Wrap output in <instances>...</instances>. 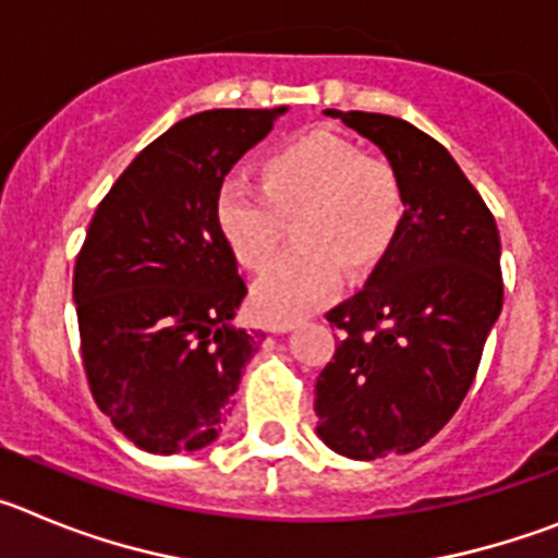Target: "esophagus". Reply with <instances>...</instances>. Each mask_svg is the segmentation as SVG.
I'll use <instances>...</instances> for the list:
<instances>
[{
	"instance_id": "1",
	"label": "esophagus",
	"mask_w": 558,
	"mask_h": 558,
	"mask_svg": "<svg viewBox=\"0 0 558 558\" xmlns=\"http://www.w3.org/2000/svg\"><path fill=\"white\" fill-rule=\"evenodd\" d=\"M295 324L293 322H274V324H268V332H288V329H293Z\"/></svg>"
}]
</instances>
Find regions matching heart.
Returning <instances> with one entry per match:
<instances>
[{"label": "heart", "instance_id": "b5f03b06", "mask_svg": "<svg viewBox=\"0 0 558 558\" xmlns=\"http://www.w3.org/2000/svg\"><path fill=\"white\" fill-rule=\"evenodd\" d=\"M259 186L223 181L215 223L243 268L274 263L282 220L293 218L299 251L256 282L251 304L265 322H290L322 307L347 276H366L388 259L408 220L402 175L386 159L332 131H307L259 161Z\"/></svg>", "mask_w": 558, "mask_h": 558}]
</instances>
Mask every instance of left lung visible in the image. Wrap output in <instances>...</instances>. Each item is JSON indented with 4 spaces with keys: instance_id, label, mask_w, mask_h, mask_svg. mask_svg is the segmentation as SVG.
<instances>
[{
    "instance_id": "obj_1",
    "label": "left lung",
    "mask_w": 558,
    "mask_h": 558,
    "mask_svg": "<svg viewBox=\"0 0 558 558\" xmlns=\"http://www.w3.org/2000/svg\"><path fill=\"white\" fill-rule=\"evenodd\" d=\"M327 113L397 167L408 220L366 288L327 313L340 340L315 379L318 436L357 461L405 456L456 416L475 383L502 307L500 234L456 159L425 131L388 113Z\"/></svg>"
}]
</instances>
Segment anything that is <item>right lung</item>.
I'll use <instances>...</instances> for the list:
<instances>
[{
    "label": "right lung",
    "instance_id": "right-lung-1",
    "mask_svg": "<svg viewBox=\"0 0 558 558\" xmlns=\"http://www.w3.org/2000/svg\"><path fill=\"white\" fill-rule=\"evenodd\" d=\"M284 108H211L175 122L122 170L75 263L88 391L147 452L218 438L240 374L265 335L231 327L245 299L215 223V195Z\"/></svg>",
    "mask_w": 558,
    "mask_h": 558
}]
</instances>
